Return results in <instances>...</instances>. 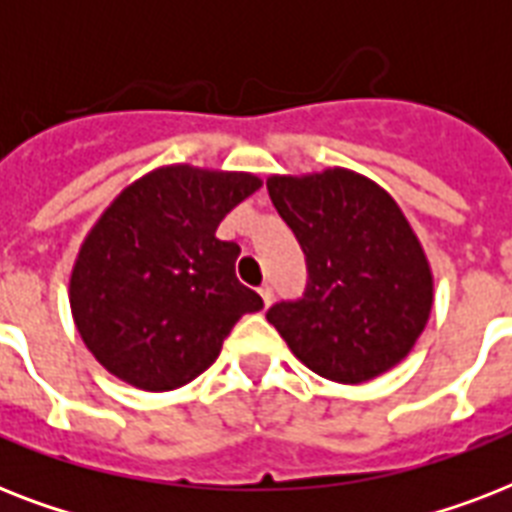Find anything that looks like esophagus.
Masks as SVG:
<instances>
[{"label":"esophagus","mask_w":512,"mask_h":512,"mask_svg":"<svg viewBox=\"0 0 512 512\" xmlns=\"http://www.w3.org/2000/svg\"><path fill=\"white\" fill-rule=\"evenodd\" d=\"M257 295H260V300H263V305H265V308H268V305L273 303V289L268 287V284H265V287H260V289H257Z\"/></svg>","instance_id":"1"}]
</instances>
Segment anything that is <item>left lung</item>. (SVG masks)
Returning <instances> with one entry per match:
<instances>
[{
  "label": "left lung",
  "instance_id": "obj_1",
  "mask_svg": "<svg viewBox=\"0 0 512 512\" xmlns=\"http://www.w3.org/2000/svg\"><path fill=\"white\" fill-rule=\"evenodd\" d=\"M268 193L308 260L303 300L265 313L311 372L340 385L412 353L433 308V268L380 183L345 167L271 175Z\"/></svg>",
  "mask_w": 512,
  "mask_h": 512
}]
</instances>
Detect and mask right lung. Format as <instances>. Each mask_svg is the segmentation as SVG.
<instances>
[{"label":"right lung","instance_id":"add662e5","mask_svg":"<svg viewBox=\"0 0 512 512\" xmlns=\"http://www.w3.org/2000/svg\"><path fill=\"white\" fill-rule=\"evenodd\" d=\"M263 180L164 164L132 180L76 252L68 303L98 364L148 393L183 388L207 372L244 313L263 308L236 279L239 244L217 225Z\"/></svg>","mask_w":512,"mask_h":512}]
</instances>
